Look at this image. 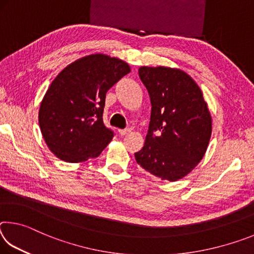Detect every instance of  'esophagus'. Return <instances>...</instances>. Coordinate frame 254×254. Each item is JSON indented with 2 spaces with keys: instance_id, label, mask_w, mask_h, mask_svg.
<instances>
[{
  "instance_id": "obj_1",
  "label": "esophagus",
  "mask_w": 254,
  "mask_h": 254,
  "mask_svg": "<svg viewBox=\"0 0 254 254\" xmlns=\"http://www.w3.org/2000/svg\"><path fill=\"white\" fill-rule=\"evenodd\" d=\"M130 132H131L130 128H124V130H119V134L123 136V135H127V133H130Z\"/></svg>"
}]
</instances>
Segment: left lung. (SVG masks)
<instances>
[{"instance_id": "1", "label": "left lung", "mask_w": 254, "mask_h": 254, "mask_svg": "<svg viewBox=\"0 0 254 254\" xmlns=\"http://www.w3.org/2000/svg\"><path fill=\"white\" fill-rule=\"evenodd\" d=\"M151 101L143 148L135 152L142 168L161 180L177 182L198 165L212 135V115L196 81L178 68H139Z\"/></svg>"}]
</instances>
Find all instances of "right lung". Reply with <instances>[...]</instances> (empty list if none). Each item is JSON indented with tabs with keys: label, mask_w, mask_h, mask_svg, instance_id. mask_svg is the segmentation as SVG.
Listing matches in <instances>:
<instances>
[{
	"label": "right lung",
	"mask_w": 254,
	"mask_h": 254,
	"mask_svg": "<svg viewBox=\"0 0 254 254\" xmlns=\"http://www.w3.org/2000/svg\"><path fill=\"white\" fill-rule=\"evenodd\" d=\"M130 71L122 59L93 54L56 76L39 109L41 134L56 157L83 162L100 156L113 139L102 118L106 92Z\"/></svg>",
	"instance_id": "add662e5"
}]
</instances>
